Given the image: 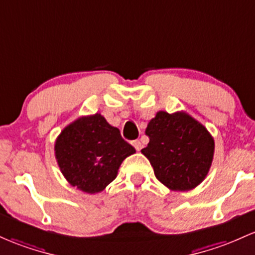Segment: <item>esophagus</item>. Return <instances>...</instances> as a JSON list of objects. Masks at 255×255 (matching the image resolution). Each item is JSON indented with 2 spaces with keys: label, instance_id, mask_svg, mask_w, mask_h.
Listing matches in <instances>:
<instances>
[{
  "label": "esophagus",
  "instance_id": "34e87169",
  "mask_svg": "<svg viewBox=\"0 0 255 255\" xmlns=\"http://www.w3.org/2000/svg\"><path fill=\"white\" fill-rule=\"evenodd\" d=\"M132 144L133 146L135 147L136 151H140L142 149V142L140 140H138V139H136V140H133Z\"/></svg>",
  "mask_w": 255,
  "mask_h": 255
}]
</instances>
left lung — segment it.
Returning a JSON list of instances; mask_svg holds the SVG:
<instances>
[{
  "label": "left lung",
  "mask_w": 255,
  "mask_h": 255,
  "mask_svg": "<svg viewBox=\"0 0 255 255\" xmlns=\"http://www.w3.org/2000/svg\"><path fill=\"white\" fill-rule=\"evenodd\" d=\"M145 133L150 141L141 153L164 186L187 191L205 180L213 161L214 139L202 123L184 111H158Z\"/></svg>",
  "instance_id": "8db88e82"
}]
</instances>
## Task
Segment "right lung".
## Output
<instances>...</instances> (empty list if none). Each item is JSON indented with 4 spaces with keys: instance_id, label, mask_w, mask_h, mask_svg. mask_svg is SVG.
I'll list each match as a JSON object with an SVG mask.
<instances>
[{
    "instance_id": "add662e5",
    "label": "right lung",
    "mask_w": 255,
    "mask_h": 255,
    "mask_svg": "<svg viewBox=\"0 0 255 255\" xmlns=\"http://www.w3.org/2000/svg\"><path fill=\"white\" fill-rule=\"evenodd\" d=\"M55 158L70 185L87 194L103 191L135 149L100 114L66 126L55 140Z\"/></svg>"
}]
</instances>
